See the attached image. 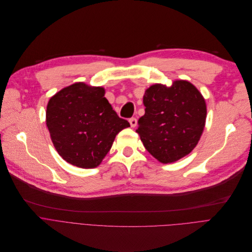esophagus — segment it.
<instances>
[{"mask_svg":"<svg viewBox=\"0 0 252 252\" xmlns=\"http://www.w3.org/2000/svg\"><path fill=\"white\" fill-rule=\"evenodd\" d=\"M129 123H130V125H131L132 128H134V127L137 125L136 118H130V119H129Z\"/></svg>","mask_w":252,"mask_h":252,"instance_id":"1","label":"esophagus"}]
</instances>
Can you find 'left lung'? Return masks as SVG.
<instances>
[{
	"mask_svg": "<svg viewBox=\"0 0 252 252\" xmlns=\"http://www.w3.org/2000/svg\"><path fill=\"white\" fill-rule=\"evenodd\" d=\"M143 105L145 113L136 132L147 152L162 164L192 152L206 118L205 100L193 84L177 80L170 87L152 85L145 91Z\"/></svg>",
	"mask_w": 252,
	"mask_h": 252,
	"instance_id": "left-lung-1",
	"label": "left lung"
}]
</instances>
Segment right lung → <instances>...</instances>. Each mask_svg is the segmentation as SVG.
<instances>
[{
  "instance_id": "add662e5",
  "label": "right lung",
  "mask_w": 252,
  "mask_h": 252,
  "mask_svg": "<svg viewBox=\"0 0 252 252\" xmlns=\"http://www.w3.org/2000/svg\"><path fill=\"white\" fill-rule=\"evenodd\" d=\"M47 126L59 155L73 166L93 169L130 124L113 110L102 87L78 82L50 98Z\"/></svg>"
}]
</instances>
